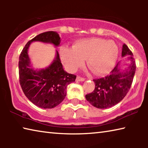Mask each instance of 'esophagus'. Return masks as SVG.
<instances>
[{"instance_id": "obj_1", "label": "esophagus", "mask_w": 148, "mask_h": 148, "mask_svg": "<svg viewBox=\"0 0 148 148\" xmlns=\"http://www.w3.org/2000/svg\"><path fill=\"white\" fill-rule=\"evenodd\" d=\"M76 82H84L85 79L84 78V77H81L79 76H77L76 77Z\"/></svg>"}]
</instances>
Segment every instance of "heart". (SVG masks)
I'll return each instance as SVG.
<instances>
[{"label": "heart", "mask_w": 148, "mask_h": 148, "mask_svg": "<svg viewBox=\"0 0 148 148\" xmlns=\"http://www.w3.org/2000/svg\"><path fill=\"white\" fill-rule=\"evenodd\" d=\"M118 55L116 42L99 38L79 40L72 49L64 47L60 51L61 61L68 71H76L87 59L88 68L99 76L108 74L113 69Z\"/></svg>", "instance_id": "b5f03b06"}]
</instances>
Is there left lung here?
<instances>
[{"label": "left lung", "mask_w": 148, "mask_h": 148, "mask_svg": "<svg viewBox=\"0 0 148 148\" xmlns=\"http://www.w3.org/2000/svg\"><path fill=\"white\" fill-rule=\"evenodd\" d=\"M122 57H127V67L122 69L121 62H117L109 76L93 79L95 90L86 95V99L92 106L106 109L119 103L126 96L132 83L136 64L133 54L126 44L123 45Z\"/></svg>", "instance_id": "1"}]
</instances>
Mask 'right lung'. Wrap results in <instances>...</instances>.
<instances>
[{
	"label": "right lung",
	"instance_id": "add662e5",
	"mask_svg": "<svg viewBox=\"0 0 148 148\" xmlns=\"http://www.w3.org/2000/svg\"><path fill=\"white\" fill-rule=\"evenodd\" d=\"M34 42L51 44L58 47L61 38L57 32H43L27 42L19 56V82L22 90L30 101L41 108H53L61 103L66 95V87L75 82L76 76L64 71L58 51L48 66L36 69L29 56L30 45Z\"/></svg>",
	"mask_w": 148,
	"mask_h": 148
}]
</instances>
